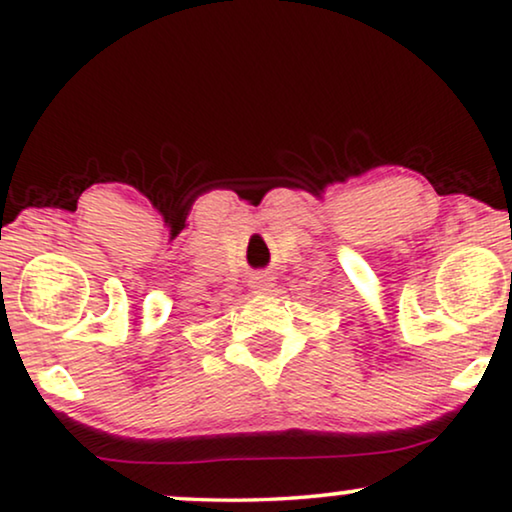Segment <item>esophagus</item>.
<instances>
[{"mask_svg":"<svg viewBox=\"0 0 512 512\" xmlns=\"http://www.w3.org/2000/svg\"><path fill=\"white\" fill-rule=\"evenodd\" d=\"M251 289H254L256 294H266V292H270V287H273V280H270L268 275H263V273H256L254 277H251Z\"/></svg>","mask_w":512,"mask_h":512,"instance_id":"34e87169","label":"esophagus"}]
</instances>
